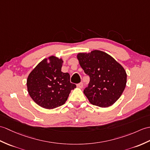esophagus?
Returning <instances> with one entry per match:
<instances>
[{"mask_svg": "<svg viewBox=\"0 0 150 150\" xmlns=\"http://www.w3.org/2000/svg\"><path fill=\"white\" fill-rule=\"evenodd\" d=\"M76 86H77V88H83V83L80 82L76 84Z\"/></svg>", "mask_w": 150, "mask_h": 150, "instance_id": "esophagus-1", "label": "esophagus"}]
</instances>
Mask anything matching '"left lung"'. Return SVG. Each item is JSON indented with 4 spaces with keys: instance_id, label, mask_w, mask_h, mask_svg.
<instances>
[{
    "instance_id": "8db88e82",
    "label": "left lung",
    "mask_w": 150,
    "mask_h": 150,
    "mask_svg": "<svg viewBox=\"0 0 150 150\" xmlns=\"http://www.w3.org/2000/svg\"><path fill=\"white\" fill-rule=\"evenodd\" d=\"M77 59L84 73L89 76L83 93L94 105L107 107L119 99L127 83V74L122 66L105 52L93 50L80 53Z\"/></svg>"
}]
</instances>
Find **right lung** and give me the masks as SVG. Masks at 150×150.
Returning a JSON list of instances; mask_svg holds the SVG:
<instances>
[{
  "label": "right lung",
  "mask_w": 150,
  "mask_h": 150,
  "mask_svg": "<svg viewBox=\"0 0 150 150\" xmlns=\"http://www.w3.org/2000/svg\"><path fill=\"white\" fill-rule=\"evenodd\" d=\"M62 60L54 56L45 59L30 73L27 81L30 96L38 105L52 109L67 100L71 90L76 88L70 82L68 73L61 71Z\"/></svg>",
  "instance_id": "right-lung-1"
}]
</instances>
